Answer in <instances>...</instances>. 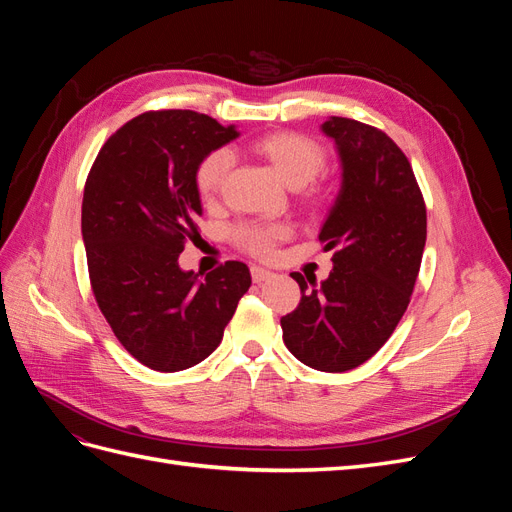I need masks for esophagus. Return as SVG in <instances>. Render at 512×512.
<instances>
[{
	"instance_id": "1",
	"label": "esophagus",
	"mask_w": 512,
	"mask_h": 512,
	"mask_svg": "<svg viewBox=\"0 0 512 512\" xmlns=\"http://www.w3.org/2000/svg\"><path fill=\"white\" fill-rule=\"evenodd\" d=\"M271 277H273V273H271L269 269H262V267H252V280H254L256 284L267 282V280H271Z\"/></svg>"
}]
</instances>
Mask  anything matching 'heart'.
I'll return each instance as SVG.
<instances>
[{
  "label": "heart",
  "instance_id": "heart-1",
  "mask_svg": "<svg viewBox=\"0 0 512 512\" xmlns=\"http://www.w3.org/2000/svg\"><path fill=\"white\" fill-rule=\"evenodd\" d=\"M254 151L269 162L273 173L292 190L305 188L307 183H312L327 164L324 149L312 138L297 132H275L262 136L254 143ZM230 164L232 158L226 149H215L200 160L194 177L200 198L211 203L220 194ZM284 237V226H243L237 230L239 243L258 258H269L275 250V243Z\"/></svg>",
  "mask_w": 512,
  "mask_h": 512
}]
</instances>
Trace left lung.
I'll list each match as a JSON object with an SVG mask.
<instances>
[{
  "instance_id": "8db88e82",
  "label": "left lung",
  "mask_w": 512,
  "mask_h": 512,
  "mask_svg": "<svg viewBox=\"0 0 512 512\" xmlns=\"http://www.w3.org/2000/svg\"><path fill=\"white\" fill-rule=\"evenodd\" d=\"M335 143L342 183L320 228L335 250L327 280H303L301 303L282 318L301 363L339 374L371 359L395 331L427 239V211L408 158L382 130L346 117L320 126Z\"/></svg>"
}]
</instances>
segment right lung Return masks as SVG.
<instances>
[{
	"label": "right lung",
	"instance_id": "1",
	"mask_svg": "<svg viewBox=\"0 0 512 512\" xmlns=\"http://www.w3.org/2000/svg\"><path fill=\"white\" fill-rule=\"evenodd\" d=\"M235 138V126L194 111L145 113L108 138L87 177L81 228L91 288L121 346L156 371L205 361L252 286L239 260L205 280L179 267L185 243L200 237L196 168Z\"/></svg>",
	"mask_w": 512,
	"mask_h": 512
}]
</instances>
